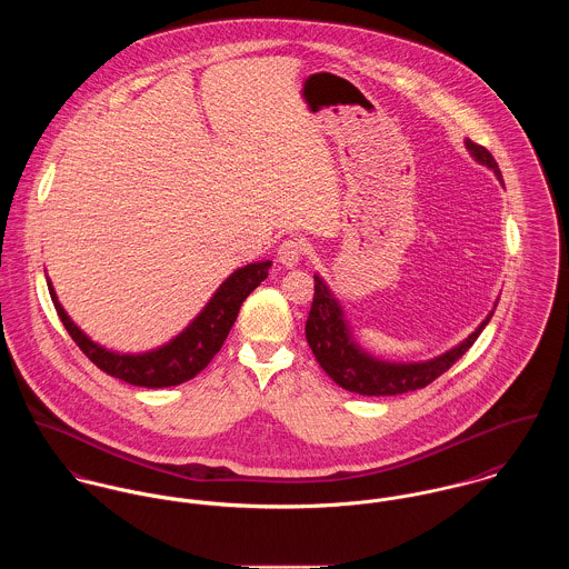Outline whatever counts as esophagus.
Listing matches in <instances>:
<instances>
[{"label":"esophagus","instance_id":"esophagus-1","mask_svg":"<svg viewBox=\"0 0 569 569\" xmlns=\"http://www.w3.org/2000/svg\"><path fill=\"white\" fill-rule=\"evenodd\" d=\"M306 251H308V249H306V242H303V240H299V238H288V240H283V242L279 244L277 259H279L283 266L295 268V266L303 259Z\"/></svg>","mask_w":569,"mask_h":569}]
</instances>
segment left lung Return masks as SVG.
I'll return each mask as SVG.
<instances>
[{
    "label": "left lung",
    "mask_w": 569,
    "mask_h": 569,
    "mask_svg": "<svg viewBox=\"0 0 569 569\" xmlns=\"http://www.w3.org/2000/svg\"><path fill=\"white\" fill-rule=\"evenodd\" d=\"M465 148L469 150L473 161L489 168L498 177V181L505 186L502 172L487 148L473 143L471 139H465ZM498 301L500 299H496L493 310L485 316V320L465 340H460L456 347L447 349L441 356H435L430 360H419V362H392V360L373 356L358 342L342 303L338 301L333 290L327 286V281L316 272L315 301L306 322V338L320 369L340 388L349 392L367 395V397L401 395L417 388H426L430 381L442 376L458 358H462L465 351L476 342V338L489 325L491 316L498 308Z\"/></svg>",
    "instance_id": "obj_1"
}]
</instances>
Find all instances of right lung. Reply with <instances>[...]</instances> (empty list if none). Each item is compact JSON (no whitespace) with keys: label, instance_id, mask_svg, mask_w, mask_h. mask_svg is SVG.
I'll list each match as a JSON object with an SVG mask.
<instances>
[{"label":"right lung","instance_id":"1","mask_svg":"<svg viewBox=\"0 0 569 569\" xmlns=\"http://www.w3.org/2000/svg\"><path fill=\"white\" fill-rule=\"evenodd\" d=\"M270 259H261L236 268L211 295L204 308L191 318L183 331L172 336L168 342L148 351H116L91 340L64 312L57 290L48 279V290L54 308L63 320L64 329L80 347V351L104 373L124 379L132 386L143 388H168L196 378L224 345L244 299L268 277Z\"/></svg>","mask_w":569,"mask_h":569}]
</instances>
